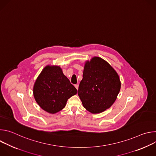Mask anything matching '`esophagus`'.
I'll list each match as a JSON object with an SVG mask.
<instances>
[{"mask_svg":"<svg viewBox=\"0 0 156 156\" xmlns=\"http://www.w3.org/2000/svg\"><path fill=\"white\" fill-rule=\"evenodd\" d=\"M78 86H79V85H78V84H75V87L76 88V90H78Z\"/></svg>","mask_w":156,"mask_h":156,"instance_id":"esophagus-1","label":"esophagus"}]
</instances>
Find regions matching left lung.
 <instances>
[{
  "label": "left lung",
  "instance_id": "8db88e82",
  "mask_svg": "<svg viewBox=\"0 0 156 156\" xmlns=\"http://www.w3.org/2000/svg\"><path fill=\"white\" fill-rule=\"evenodd\" d=\"M120 86L115 70L102 58L95 57L85 63L78 94L87 110L98 114L114 104Z\"/></svg>",
  "mask_w": 156,
  "mask_h": 156
}]
</instances>
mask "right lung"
I'll use <instances>...</instances> for the list:
<instances>
[{
    "mask_svg": "<svg viewBox=\"0 0 156 156\" xmlns=\"http://www.w3.org/2000/svg\"><path fill=\"white\" fill-rule=\"evenodd\" d=\"M76 93V89L57 66H46L37 78L33 87L36 102L51 114L63 109L67 100Z\"/></svg>",
    "mask_w": 156,
    "mask_h": 156,
    "instance_id": "add662e5",
    "label": "right lung"
}]
</instances>
